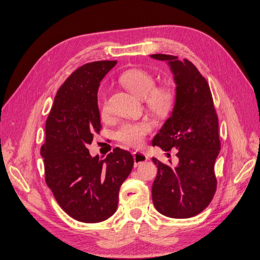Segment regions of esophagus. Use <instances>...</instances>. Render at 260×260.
<instances>
[{
  "label": "esophagus",
  "instance_id": "34e87169",
  "mask_svg": "<svg viewBox=\"0 0 260 260\" xmlns=\"http://www.w3.org/2000/svg\"><path fill=\"white\" fill-rule=\"evenodd\" d=\"M147 160H148V156L145 153L138 152V151L134 152V166L135 167L139 166L142 163H145Z\"/></svg>",
  "mask_w": 260,
  "mask_h": 260
}]
</instances>
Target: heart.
Wrapping results in <instances>:
<instances>
[{"label": "heart", "instance_id": "b5f03b06", "mask_svg": "<svg viewBox=\"0 0 260 260\" xmlns=\"http://www.w3.org/2000/svg\"><path fill=\"white\" fill-rule=\"evenodd\" d=\"M122 85L126 87L131 93L144 99L150 110L157 115L170 114L177 100V91L171 83L155 86L153 75L142 69H132L124 72L120 77ZM100 113L106 114L108 104L106 96L98 100ZM151 131V124L148 121L126 122L123 123L115 132V138L125 145L139 147L145 142V138Z\"/></svg>", "mask_w": 260, "mask_h": 260}]
</instances>
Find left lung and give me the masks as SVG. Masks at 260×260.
Masks as SVG:
<instances>
[{
  "label": "left lung",
  "mask_w": 260,
  "mask_h": 260,
  "mask_svg": "<svg viewBox=\"0 0 260 260\" xmlns=\"http://www.w3.org/2000/svg\"><path fill=\"white\" fill-rule=\"evenodd\" d=\"M174 74L177 100L171 118L152 140L164 151L177 149L175 167L152 157L157 167L152 201L157 212L171 218H190L211 203L217 187L214 165L220 150L217 116L208 83L197 67L176 56L154 54Z\"/></svg>",
  "instance_id": "left-lung-1"
}]
</instances>
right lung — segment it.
<instances>
[{"instance_id": "1", "label": "right lung", "mask_w": 260, "mask_h": 260, "mask_svg": "<svg viewBox=\"0 0 260 260\" xmlns=\"http://www.w3.org/2000/svg\"><path fill=\"white\" fill-rule=\"evenodd\" d=\"M116 64L102 60L83 64L58 89L41 147L45 181L63 211L82 222H100L118 207L119 191L134 166L133 155L115 148L105 160L91 157L87 146L102 129L97 91Z\"/></svg>"}]
</instances>
